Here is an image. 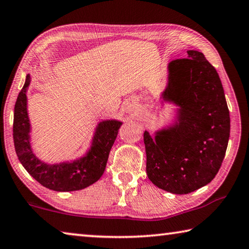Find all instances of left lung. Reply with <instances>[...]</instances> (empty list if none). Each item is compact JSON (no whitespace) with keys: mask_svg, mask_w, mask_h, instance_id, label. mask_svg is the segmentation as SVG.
Listing matches in <instances>:
<instances>
[{"mask_svg":"<svg viewBox=\"0 0 249 249\" xmlns=\"http://www.w3.org/2000/svg\"><path fill=\"white\" fill-rule=\"evenodd\" d=\"M168 65L161 98L175 104L176 120L151 137L145 130L146 171L162 190L187 195L204 187L220 170L230 138V111L214 67L197 50Z\"/></svg>","mask_w":249,"mask_h":249,"instance_id":"1","label":"left lung"}]
</instances>
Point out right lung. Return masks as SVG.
<instances>
[{
    "label": "right lung",
    "instance_id": "obj_1",
    "mask_svg": "<svg viewBox=\"0 0 249 249\" xmlns=\"http://www.w3.org/2000/svg\"><path fill=\"white\" fill-rule=\"evenodd\" d=\"M29 84L31 75L27 74L14 107L13 138L20 163L34 179L50 190L77 191L93 184L103 175L108 154L119 134L122 122L116 120L100 122L95 128L90 149L81 158L60 163H46L34 154L31 145V123L26 96Z\"/></svg>",
    "mask_w": 249,
    "mask_h": 249
}]
</instances>
